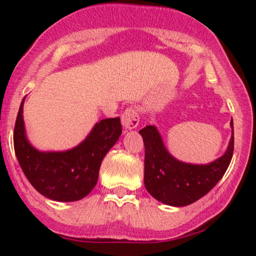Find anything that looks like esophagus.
I'll use <instances>...</instances> for the list:
<instances>
[{
	"label": "esophagus",
	"instance_id": "1",
	"mask_svg": "<svg viewBox=\"0 0 256 256\" xmlns=\"http://www.w3.org/2000/svg\"><path fill=\"white\" fill-rule=\"evenodd\" d=\"M121 122L126 130H132L138 127L140 122V116L138 110L135 107H128L127 110L124 112L121 116Z\"/></svg>",
	"mask_w": 256,
	"mask_h": 256
}]
</instances>
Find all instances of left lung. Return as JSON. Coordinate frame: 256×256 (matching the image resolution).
Returning a JSON list of instances; mask_svg holds the SVG:
<instances>
[{"mask_svg": "<svg viewBox=\"0 0 256 256\" xmlns=\"http://www.w3.org/2000/svg\"><path fill=\"white\" fill-rule=\"evenodd\" d=\"M233 130V120H230ZM144 142V185L157 200L170 206H186L208 194L222 180L234 150V132L225 154L208 164L180 162L170 155L155 126L138 132Z\"/></svg>", "mask_w": 256, "mask_h": 256, "instance_id": "obj_1", "label": "left lung"}]
</instances>
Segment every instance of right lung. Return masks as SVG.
Masks as SVG:
<instances>
[{
  "instance_id": "add662e5",
  "label": "right lung",
  "mask_w": 256,
  "mask_h": 256,
  "mask_svg": "<svg viewBox=\"0 0 256 256\" xmlns=\"http://www.w3.org/2000/svg\"><path fill=\"white\" fill-rule=\"evenodd\" d=\"M23 104L24 99L14 129V148L28 180L52 200L76 202L86 197L96 186L104 157L120 138V118L98 122L74 148L66 152H40L26 138Z\"/></svg>"
}]
</instances>
